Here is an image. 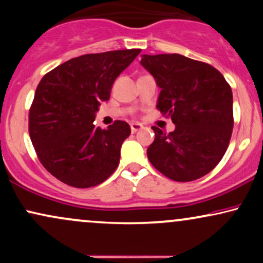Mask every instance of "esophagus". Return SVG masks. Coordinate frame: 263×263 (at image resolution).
<instances>
[{
	"label": "esophagus",
	"mask_w": 263,
	"mask_h": 263,
	"mask_svg": "<svg viewBox=\"0 0 263 263\" xmlns=\"http://www.w3.org/2000/svg\"><path fill=\"white\" fill-rule=\"evenodd\" d=\"M129 126H131L132 132H137V131H140L141 128H143V126H142L141 123H137V122H132Z\"/></svg>",
	"instance_id": "34e87169"
}]
</instances>
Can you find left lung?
Masks as SVG:
<instances>
[{
    "instance_id": "left-lung-1",
    "label": "left lung",
    "mask_w": 263,
    "mask_h": 263,
    "mask_svg": "<svg viewBox=\"0 0 263 263\" xmlns=\"http://www.w3.org/2000/svg\"><path fill=\"white\" fill-rule=\"evenodd\" d=\"M141 64L161 87L157 108L176 125L156 126L147 149L153 167L176 182H192L218 165L234 127L232 91L218 69L180 54L142 55Z\"/></svg>"
}]
</instances>
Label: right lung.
I'll return each instance as SVG.
<instances>
[{
  "label": "right lung",
  "instance_id": "obj_1",
  "mask_svg": "<svg viewBox=\"0 0 263 263\" xmlns=\"http://www.w3.org/2000/svg\"><path fill=\"white\" fill-rule=\"evenodd\" d=\"M141 49L84 54L63 63L39 81L29 108L31 141L43 167L74 188L105 182L120 163L128 123L106 129L93 125L95 112L110 99L116 78Z\"/></svg>",
  "mask_w": 263,
  "mask_h": 263
}]
</instances>
